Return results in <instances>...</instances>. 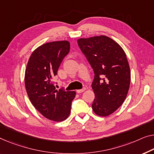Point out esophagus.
Returning a JSON list of instances; mask_svg holds the SVG:
<instances>
[{"label":"esophagus","instance_id":"esophagus-1","mask_svg":"<svg viewBox=\"0 0 154 154\" xmlns=\"http://www.w3.org/2000/svg\"><path fill=\"white\" fill-rule=\"evenodd\" d=\"M86 90V88H83L82 89H79V90H77V93H83V92Z\"/></svg>","mask_w":154,"mask_h":154}]
</instances>
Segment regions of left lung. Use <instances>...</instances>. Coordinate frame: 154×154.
<instances>
[{"mask_svg":"<svg viewBox=\"0 0 154 154\" xmlns=\"http://www.w3.org/2000/svg\"><path fill=\"white\" fill-rule=\"evenodd\" d=\"M78 45L95 73L92 88L96 115L106 117L120 107L127 97L131 72L124 50L112 38L101 35L79 38Z\"/></svg>","mask_w":154,"mask_h":154,"instance_id":"1","label":"left lung"}]
</instances>
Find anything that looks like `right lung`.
Listing matches in <instances>:
<instances>
[{
    "instance_id": "add662e5",
    "label": "right lung",
    "mask_w": 154,
    "mask_h": 154,
    "mask_svg": "<svg viewBox=\"0 0 154 154\" xmlns=\"http://www.w3.org/2000/svg\"><path fill=\"white\" fill-rule=\"evenodd\" d=\"M69 51L68 41L43 44L32 53L25 73V85L31 103L45 118L54 122L67 119L76 94L75 91L56 90L52 82Z\"/></svg>"
}]
</instances>
